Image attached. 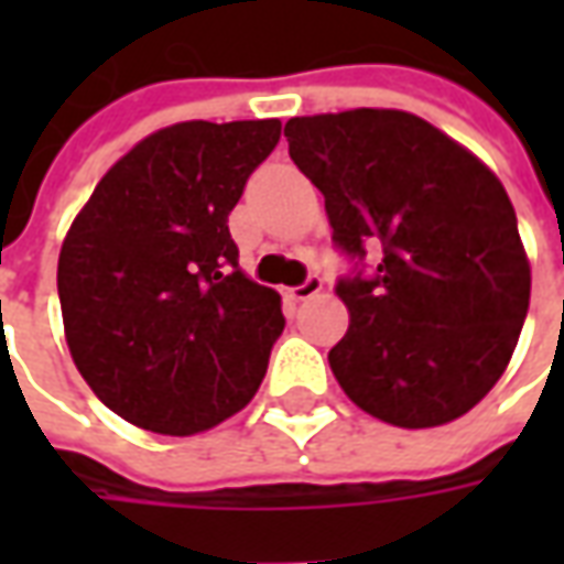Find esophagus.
Wrapping results in <instances>:
<instances>
[{"instance_id":"esophagus-1","label":"esophagus","mask_w":564,"mask_h":564,"mask_svg":"<svg viewBox=\"0 0 564 564\" xmlns=\"http://www.w3.org/2000/svg\"><path fill=\"white\" fill-rule=\"evenodd\" d=\"M319 293H323V278L311 274V278H305V283H299V286L290 290V299H295V302H307V299H314V295Z\"/></svg>"}]
</instances>
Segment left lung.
Wrapping results in <instances>:
<instances>
[{"label":"left lung","mask_w":564,"mask_h":564,"mask_svg":"<svg viewBox=\"0 0 564 564\" xmlns=\"http://www.w3.org/2000/svg\"><path fill=\"white\" fill-rule=\"evenodd\" d=\"M290 156L326 198L332 241L378 269L335 293L350 329L332 375L366 414L402 429L468 414L505 375L532 269L505 186L471 150L392 108L293 117Z\"/></svg>","instance_id":"1"}]
</instances>
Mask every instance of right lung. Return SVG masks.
<instances>
[{"instance_id": "obj_1", "label": "right lung", "mask_w": 564, "mask_h": 564, "mask_svg": "<svg viewBox=\"0 0 564 564\" xmlns=\"http://www.w3.org/2000/svg\"><path fill=\"white\" fill-rule=\"evenodd\" d=\"M281 120H189L117 160L72 223L56 290L80 378L127 423L196 435L238 414L283 332L238 269L229 214Z\"/></svg>"}]
</instances>
